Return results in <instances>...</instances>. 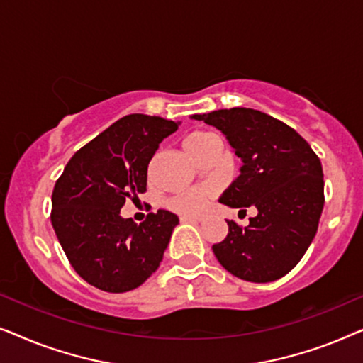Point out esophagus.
<instances>
[{"mask_svg":"<svg viewBox=\"0 0 363 363\" xmlns=\"http://www.w3.org/2000/svg\"><path fill=\"white\" fill-rule=\"evenodd\" d=\"M182 221H191V223H200V221H203L205 220V218L203 216H200V215H183L182 218H180Z\"/></svg>","mask_w":363,"mask_h":363,"instance_id":"esophagus-1","label":"esophagus"}]
</instances>
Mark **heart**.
I'll return each instance as SVG.
<instances>
[{
    "instance_id": "1",
    "label": "heart",
    "mask_w": 363,
    "mask_h": 363,
    "mask_svg": "<svg viewBox=\"0 0 363 363\" xmlns=\"http://www.w3.org/2000/svg\"><path fill=\"white\" fill-rule=\"evenodd\" d=\"M216 143H221L220 138L215 133L205 130L191 132L183 138V148L193 158H196L201 152H205L211 145H216ZM211 195V186H193L168 198L167 206L173 211L182 213V215H195V213H200L203 210V206L206 205V201L210 200Z\"/></svg>"
}]
</instances>
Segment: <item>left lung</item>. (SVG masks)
Returning <instances> with one entry per match:
<instances>
[{"label": "left lung", "instance_id": "left-lung-1", "mask_svg": "<svg viewBox=\"0 0 363 363\" xmlns=\"http://www.w3.org/2000/svg\"><path fill=\"white\" fill-rule=\"evenodd\" d=\"M191 118L225 133L242 162L240 177L220 203L257 210L246 228L228 221V236L213 245L216 259L250 282L286 276L302 259L319 226L324 208L319 157L294 128L255 108H221Z\"/></svg>", "mask_w": 363, "mask_h": 363}]
</instances>
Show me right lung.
I'll return each mask as SVG.
<instances>
[{
    "mask_svg": "<svg viewBox=\"0 0 363 363\" xmlns=\"http://www.w3.org/2000/svg\"><path fill=\"white\" fill-rule=\"evenodd\" d=\"M180 122L130 113L74 153L54 185L51 223L69 262L89 284L127 292L158 269L178 216L150 213L135 225L125 200L147 190V168Z\"/></svg>",
    "mask_w": 363,
    "mask_h": 363,
    "instance_id": "right-lung-1",
    "label": "right lung"
}]
</instances>
